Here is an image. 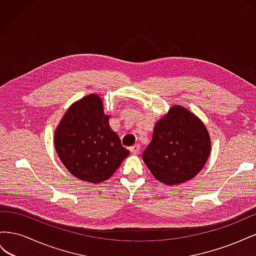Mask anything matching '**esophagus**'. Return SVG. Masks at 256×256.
Here are the masks:
<instances>
[{
  "label": "esophagus",
  "mask_w": 256,
  "mask_h": 256,
  "mask_svg": "<svg viewBox=\"0 0 256 256\" xmlns=\"http://www.w3.org/2000/svg\"><path fill=\"white\" fill-rule=\"evenodd\" d=\"M129 150H130V152H132V154H138V152H140L141 147H140V145H138V144H136V145H134V146H131Z\"/></svg>",
  "instance_id": "34e87169"
}]
</instances>
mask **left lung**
<instances>
[{
    "mask_svg": "<svg viewBox=\"0 0 256 256\" xmlns=\"http://www.w3.org/2000/svg\"><path fill=\"white\" fill-rule=\"evenodd\" d=\"M210 152V138L204 124L180 106L154 126L142 158L159 182L174 186L194 177Z\"/></svg>",
    "mask_w": 256,
    "mask_h": 256,
    "instance_id": "1",
    "label": "left lung"
}]
</instances>
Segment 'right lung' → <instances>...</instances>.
<instances>
[{
	"label": "right lung",
	"instance_id": "1",
	"mask_svg": "<svg viewBox=\"0 0 256 256\" xmlns=\"http://www.w3.org/2000/svg\"><path fill=\"white\" fill-rule=\"evenodd\" d=\"M54 144L68 171L92 184L109 180L129 154L110 128L102 102L95 94L69 108L58 126Z\"/></svg>",
	"mask_w": 256,
	"mask_h": 256
}]
</instances>
